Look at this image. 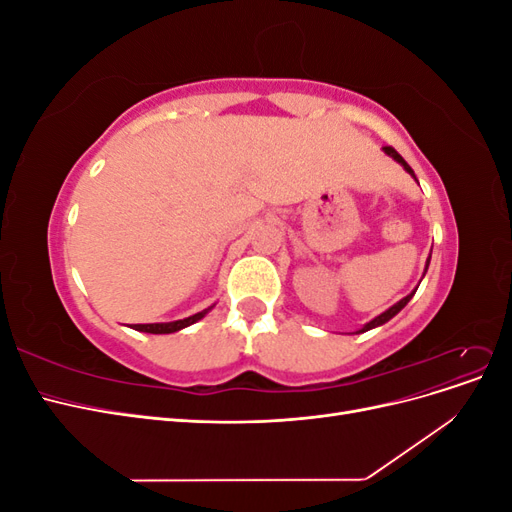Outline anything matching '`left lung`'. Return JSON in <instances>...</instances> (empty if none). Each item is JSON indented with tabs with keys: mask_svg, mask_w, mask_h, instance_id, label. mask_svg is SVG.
<instances>
[{
	"mask_svg": "<svg viewBox=\"0 0 512 512\" xmlns=\"http://www.w3.org/2000/svg\"><path fill=\"white\" fill-rule=\"evenodd\" d=\"M382 149H384V153H386V156H391V158H393L395 162H399V164H401V166H404V168L408 170V173H410V175L414 177V170L410 168V164H408V162H406L404 158H401V156H399V153H397V151H395L393 147H382ZM414 179H416V177H414ZM429 258H431V256H429ZM429 258H427V267H429ZM425 271H427V269H425ZM414 292H416V290H414ZM414 292H410V294H408V297H404V299H401V301H397V303H395L393 307H389V309H386V312H382L380 316H376L374 320H371V322H367V324H365V327H363V329H361L359 333H365V331H369V329H376V327H380V324H384V322H389V320H391V318H393L395 314H399V312H401V309H404V307L408 305V301H410V299L414 297Z\"/></svg>",
	"mask_w": 512,
	"mask_h": 512,
	"instance_id": "left-lung-1",
	"label": "left lung"
}]
</instances>
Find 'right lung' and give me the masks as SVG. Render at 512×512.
Returning a JSON list of instances; mask_svg holds the SVG:
<instances>
[{"instance_id": "1", "label": "right lung", "mask_w": 512, "mask_h": 512, "mask_svg": "<svg viewBox=\"0 0 512 512\" xmlns=\"http://www.w3.org/2000/svg\"><path fill=\"white\" fill-rule=\"evenodd\" d=\"M213 307V305H211ZM203 309V312H198L190 318H183V320H175V322H156V324H134V331H143V333H153V335H164V333H175L181 331L185 327H190V324L198 322L200 318H205V314H209V309Z\"/></svg>"}]
</instances>
